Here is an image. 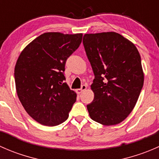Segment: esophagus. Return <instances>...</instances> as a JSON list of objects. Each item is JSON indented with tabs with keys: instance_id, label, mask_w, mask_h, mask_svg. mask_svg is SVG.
Segmentation results:
<instances>
[{
	"instance_id": "obj_1",
	"label": "esophagus",
	"mask_w": 159,
	"mask_h": 159,
	"mask_svg": "<svg viewBox=\"0 0 159 159\" xmlns=\"http://www.w3.org/2000/svg\"><path fill=\"white\" fill-rule=\"evenodd\" d=\"M86 89H87V86H86L85 84H83V85H81V89H78L76 90V92L78 93V94H81L82 91H84V90H86Z\"/></svg>"
}]
</instances>
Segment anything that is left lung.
I'll use <instances>...</instances> for the list:
<instances>
[{
    "instance_id": "obj_1",
    "label": "left lung",
    "mask_w": 159,
    "mask_h": 159,
    "mask_svg": "<svg viewBox=\"0 0 159 159\" xmlns=\"http://www.w3.org/2000/svg\"><path fill=\"white\" fill-rule=\"evenodd\" d=\"M83 44L94 75L90 117L104 125L118 124L133 110L143 87L139 51L115 32L86 34Z\"/></svg>"
}]
</instances>
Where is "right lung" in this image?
I'll return each instance as SVG.
<instances>
[{"mask_svg":"<svg viewBox=\"0 0 159 159\" xmlns=\"http://www.w3.org/2000/svg\"><path fill=\"white\" fill-rule=\"evenodd\" d=\"M81 40L82 34L44 33L17 59L14 68L17 96L28 115L40 124L55 126L68 118L77 94L65 82V63Z\"/></svg>","mask_w":159,"mask_h":159,"instance_id":"add662e5","label":"right lung"}]
</instances>
